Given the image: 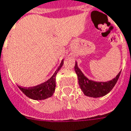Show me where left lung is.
I'll return each mask as SVG.
<instances>
[{
  "label": "left lung",
  "mask_w": 131,
  "mask_h": 131,
  "mask_svg": "<svg viewBox=\"0 0 131 131\" xmlns=\"http://www.w3.org/2000/svg\"><path fill=\"white\" fill-rule=\"evenodd\" d=\"M74 69L78 77L80 88L82 90L83 93L86 96L95 97V98L104 96L105 95L109 93L114 87L121 74L120 71L116 75V77L111 81L106 82H98V81H94L92 80L88 79L79 68L77 62L74 66Z\"/></svg>",
  "instance_id": "8db88e82"
}]
</instances>
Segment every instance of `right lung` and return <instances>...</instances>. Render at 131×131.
<instances>
[{
  "instance_id": "add662e5",
  "label": "right lung",
  "mask_w": 131,
  "mask_h": 131,
  "mask_svg": "<svg viewBox=\"0 0 131 131\" xmlns=\"http://www.w3.org/2000/svg\"><path fill=\"white\" fill-rule=\"evenodd\" d=\"M63 64H64V60H62L59 67L55 71L54 74L52 76L50 79H49L46 82L43 83L40 85L31 87V88H25L18 86L19 88L25 95L35 100H45V99L50 97L53 95L54 90H55V86H56L55 77H56L57 72L62 67Z\"/></svg>"
}]
</instances>
